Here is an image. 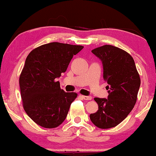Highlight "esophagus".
I'll return each instance as SVG.
<instances>
[{
    "instance_id": "1",
    "label": "esophagus",
    "mask_w": 156,
    "mask_h": 156,
    "mask_svg": "<svg viewBox=\"0 0 156 156\" xmlns=\"http://www.w3.org/2000/svg\"><path fill=\"white\" fill-rule=\"evenodd\" d=\"M81 98H83V99L86 100V101H90V100H92V97H91V96H85V95H81Z\"/></svg>"
}]
</instances>
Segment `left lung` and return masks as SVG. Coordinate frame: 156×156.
I'll return each instance as SVG.
<instances>
[{"label":"left lung","mask_w":156,"mask_h":156,"mask_svg":"<svg viewBox=\"0 0 156 156\" xmlns=\"http://www.w3.org/2000/svg\"><path fill=\"white\" fill-rule=\"evenodd\" d=\"M92 52L103 64L108 96L107 99L94 98L98 110L89 117L98 128L108 129L119 125L133 108L140 87V77L133 57L120 48L105 44Z\"/></svg>","instance_id":"obj_1"}]
</instances>
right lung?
I'll use <instances>...</instances> for the list:
<instances>
[{"mask_svg":"<svg viewBox=\"0 0 156 156\" xmlns=\"http://www.w3.org/2000/svg\"><path fill=\"white\" fill-rule=\"evenodd\" d=\"M81 45L51 42L35 48L27 56L19 83L25 112L45 128H54L67 117L78 94L65 92L55 79L66 72Z\"/></svg>","mask_w":156,"mask_h":156,"instance_id":"add662e5","label":"right lung"}]
</instances>
